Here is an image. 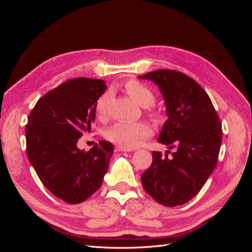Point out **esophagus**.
Returning <instances> with one entry per match:
<instances>
[{
  "label": "esophagus",
  "instance_id": "1",
  "mask_svg": "<svg viewBox=\"0 0 252 252\" xmlns=\"http://www.w3.org/2000/svg\"><path fill=\"white\" fill-rule=\"evenodd\" d=\"M117 150L118 151H132V150H134V149H132V148H126V147H123V146H117Z\"/></svg>",
  "mask_w": 252,
  "mask_h": 252
}]
</instances>
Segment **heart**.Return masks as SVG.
Returning <instances> with one entry per match:
<instances>
[{
    "label": "heart",
    "mask_w": 252,
    "mask_h": 252,
    "mask_svg": "<svg viewBox=\"0 0 252 252\" xmlns=\"http://www.w3.org/2000/svg\"><path fill=\"white\" fill-rule=\"evenodd\" d=\"M124 89L133 100L142 107H150L155 103L156 95L148 86L136 81L129 80L125 83ZM109 100V94H103L95 102V112L98 119H104L106 114V106ZM152 117H157L156 113H151ZM152 130L148 124L144 122H119L111 126L106 131V138L126 148H134L151 135Z\"/></svg>",
    "instance_id": "heart-1"
}]
</instances>
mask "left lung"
I'll return each instance as SVG.
<instances>
[{
	"instance_id": "obj_1",
	"label": "left lung",
	"mask_w": 252,
	"mask_h": 252,
	"mask_svg": "<svg viewBox=\"0 0 252 252\" xmlns=\"http://www.w3.org/2000/svg\"><path fill=\"white\" fill-rule=\"evenodd\" d=\"M139 78L155 82L161 90L168 120L158 141L175 148L169 158L152 151V163L141 178L143 187L167 207L183 205L200 192L216 168L222 124L208 94L188 75L158 69Z\"/></svg>"
}]
</instances>
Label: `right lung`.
Returning a JSON list of instances; mask_svg holds the SVG:
<instances>
[{
    "label": "right lung",
    "instance_id": "right-lung-1",
    "mask_svg": "<svg viewBox=\"0 0 252 252\" xmlns=\"http://www.w3.org/2000/svg\"><path fill=\"white\" fill-rule=\"evenodd\" d=\"M107 86L103 80H68L44 94L25 128L30 163L49 191L68 204L82 203L101 187L113 145L100 141L89 151L78 140L91 131L95 102Z\"/></svg>",
    "mask_w": 252,
    "mask_h": 252
}]
</instances>
